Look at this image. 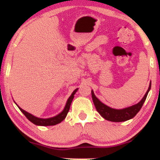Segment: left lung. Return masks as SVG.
Returning <instances> with one entry per match:
<instances>
[{
	"label": "left lung",
	"instance_id": "8db88e82",
	"mask_svg": "<svg viewBox=\"0 0 160 160\" xmlns=\"http://www.w3.org/2000/svg\"><path fill=\"white\" fill-rule=\"evenodd\" d=\"M150 89L151 83L150 84H149V87L147 92H146L144 96L143 97L142 99H141L138 103L135 104V105L133 106H131V107H129L121 109V110L111 108V107H108V106L102 103V102H101V101L98 100V98L95 96L93 91H92V100H93L94 102V105H95L97 111L99 113V114H100L103 118H105L106 120L114 122H125V121L129 120V119L135 117L136 114L140 111V110H141V107H142L143 104H144V101H145L146 98H147V95L148 94Z\"/></svg>",
	"mask_w": 160,
	"mask_h": 160
}]
</instances>
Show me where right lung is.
Returning <instances> with one entry per match:
<instances>
[{
  "instance_id": "obj_1",
  "label": "right lung",
  "mask_w": 160,
  "mask_h": 160,
  "mask_svg": "<svg viewBox=\"0 0 160 160\" xmlns=\"http://www.w3.org/2000/svg\"><path fill=\"white\" fill-rule=\"evenodd\" d=\"M78 88L76 89L75 91H73V92L72 93L71 96L68 98V100H67L66 104H65V107L64 108V110H62L60 114H58V115L54 116L53 118H37L35 116L32 115L31 114L28 113V112L25 111L24 110L21 109L19 106L17 105V107H19V109L22 111L23 114L26 116L27 118L30 121V122H32L33 124H35L36 125H42V126H48V125H55L57 124L60 123V122H62L64 119L66 118L67 114H68V110H69L70 106H71L72 101L73 98H74V95L76 94V92H77Z\"/></svg>"
}]
</instances>
